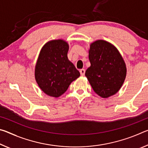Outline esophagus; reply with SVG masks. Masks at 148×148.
<instances>
[{"label": "esophagus", "mask_w": 148, "mask_h": 148, "mask_svg": "<svg viewBox=\"0 0 148 148\" xmlns=\"http://www.w3.org/2000/svg\"><path fill=\"white\" fill-rule=\"evenodd\" d=\"M79 72H80V74H81V76H84L85 74V72H86V71H85V69H81L79 71Z\"/></svg>", "instance_id": "obj_1"}]
</instances>
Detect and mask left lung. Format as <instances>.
<instances>
[{
	"mask_svg": "<svg viewBox=\"0 0 148 148\" xmlns=\"http://www.w3.org/2000/svg\"><path fill=\"white\" fill-rule=\"evenodd\" d=\"M89 59L91 66L86 76L93 91L104 99L116 94L127 74L126 64L118 49L108 42L98 40L90 44Z\"/></svg>",
	"mask_w": 148,
	"mask_h": 148,
	"instance_id": "obj_1",
	"label": "left lung"
}]
</instances>
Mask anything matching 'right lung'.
Listing matches in <instances>:
<instances>
[{"label": "right lung", "instance_id": "obj_1", "mask_svg": "<svg viewBox=\"0 0 148 148\" xmlns=\"http://www.w3.org/2000/svg\"><path fill=\"white\" fill-rule=\"evenodd\" d=\"M69 45L64 40H52L42 47L34 70L35 79L45 94L59 97L72 82L80 76L79 72L67 57Z\"/></svg>", "mask_w": 148, "mask_h": 148}]
</instances>
